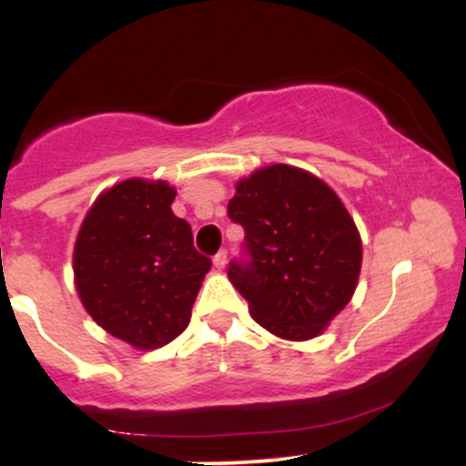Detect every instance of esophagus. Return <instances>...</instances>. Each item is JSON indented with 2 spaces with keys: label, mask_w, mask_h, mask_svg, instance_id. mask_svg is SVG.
<instances>
[{
  "label": "esophagus",
  "mask_w": 466,
  "mask_h": 466,
  "mask_svg": "<svg viewBox=\"0 0 466 466\" xmlns=\"http://www.w3.org/2000/svg\"><path fill=\"white\" fill-rule=\"evenodd\" d=\"M225 263H228V252H225V250L216 252V257H214V268H216V270H223Z\"/></svg>",
  "instance_id": "obj_1"
}]
</instances>
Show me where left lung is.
<instances>
[{"instance_id":"1","label":"left lung","mask_w":466,"mask_h":466,"mask_svg":"<svg viewBox=\"0 0 466 466\" xmlns=\"http://www.w3.org/2000/svg\"><path fill=\"white\" fill-rule=\"evenodd\" d=\"M228 214L246 229L250 261L228 277L250 316L284 340L320 336L350 304L363 246L336 191L304 168L270 164L237 182Z\"/></svg>"}]
</instances>
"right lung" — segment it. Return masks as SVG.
<instances>
[{
	"mask_svg": "<svg viewBox=\"0 0 466 466\" xmlns=\"http://www.w3.org/2000/svg\"><path fill=\"white\" fill-rule=\"evenodd\" d=\"M164 180L116 182L89 207L74 246V281L86 311L135 350L180 336L211 261L173 214Z\"/></svg>",
	"mask_w": 466,
	"mask_h": 466,
	"instance_id": "add662e5",
	"label": "right lung"
}]
</instances>
